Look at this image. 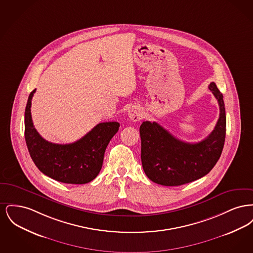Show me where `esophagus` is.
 I'll list each match as a JSON object with an SVG mask.
<instances>
[{
    "instance_id": "1",
    "label": "esophagus",
    "mask_w": 253,
    "mask_h": 253,
    "mask_svg": "<svg viewBox=\"0 0 253 253\" xmlns=\"http://www.w3.org/2000/svg\"><path fill=\"white\" fill-rule=\"evenodd\" d=\"M128 117L132 121H139L143 118L142 110L137 106H132L128 110Z\"/></svg>"
}]
</instances>
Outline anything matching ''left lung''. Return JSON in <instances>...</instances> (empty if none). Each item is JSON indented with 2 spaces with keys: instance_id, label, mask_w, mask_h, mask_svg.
Instances as JSON below:
<instances>
[{
  "instance_id": "8db88e82",
  "label": "left lung",
  "mask_w": 253,
  "mask_h": 253,
  "mask_svg": "<svg viewBox=\"0 0 253 253\" xmlns=\"http://www.w3.org/2000/svg\"><path fill=\"white\" fill-rule=\"evenodd\" d=\"M209 89L218 101L220 115L213 131L197 143L175 138L157 122L140 125L141 162L149 179L162 186H180L208 174L220 158L226 137V111L216 84Z\"/></svg>"
}]
</instances>
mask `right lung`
<instances>
[{"label":"right lung","mask_w":253,"mask_h":253,"mask_svg":"<svg viewBox=\"0 0 253 253\" xmlns=\"http://www.w3.org/2000/svg\"><path fill=\"white\" fill-rule=\"evenodd\" d=\"M36 89L28 96L24 112L25 142L37 168L50 178L66 184H86L100 171L104 153L117 133V121L98 123L84 137L70 144L46 141L37 132L31 117V100Z\"/></svg>","instance_id":"right-lung-1"}]
</instances>
